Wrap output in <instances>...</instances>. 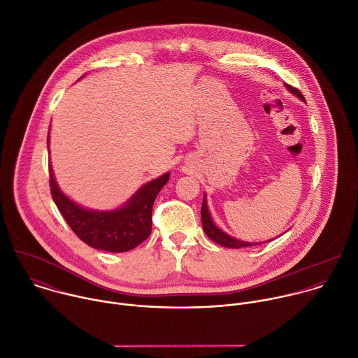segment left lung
<instances>
[{
  "mask_svg": "<svg viewBox=\"0 0 358 358\" xmlns=\"http://www.w3.org/2000/svg\"><path fill=\"white\" fill-rule=\"evenodd\" d=\"M286 89L293 93L294 96H297L300 100L304 101V97L303 94L296 89V87H292L289 85H286ZM201 221H202V228H203V232L207 234V236L214 241L215 243L221 245V246H225V248H234V249H238V248H245V246H252V245H259L262 242H258V243H252V242H245V241H239L231 235H228L227 232H224L221 228H218L211 217V213L208 210V206H207V195L203 194V199H202V207H201ZM272 239H269L268 242H271Z\"/></svg>",
  "mask_w": 358,
  "mask_h": 358,
  "instance_id": "1",
  "label": "left lung"
}]
</instances>
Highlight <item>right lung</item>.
Masks as SVG:
<instances>
[{
	"mask_svg": "<svg viewBox=\"0 0 358 358\" xmlns=\"http://www.w3.org/2000/svg\"><path fill=\"white\" fill-rule=\"evenodd\" d=\"M49 174L52 198L71 229L89 246L112 253L134 249L150 236L152 203L170 180V173H166L141 185L122 207L112 211H96L79 206L61 189L50 163Z\"/></svg>",
	"mask_w": 358,
	"mask_h": 358,
	"instance_id": "obj_1",
	"label": "right lung"
}]
</instances>
